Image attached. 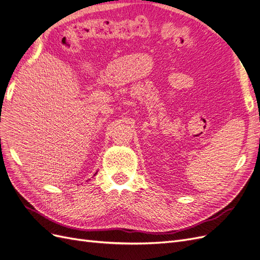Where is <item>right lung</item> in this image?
Here are the masks:
<instances>
[{
	"label": "right lung",
	"instance_id": "add662e5",
	"mask_svg": "<svg viewBox=\"0 0 260 260\" xmlns=\"http://www.w3.org/2000/svg\"><path fill=\"white\" fill-rule=\"evenodd\" d=\"M94 176H95V175H94Z\"/></svg>",
	"mask_w": 260,
	"mask_h": 260
}]
</instances>
